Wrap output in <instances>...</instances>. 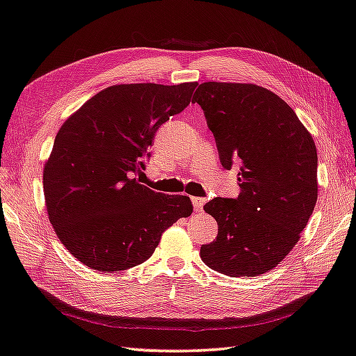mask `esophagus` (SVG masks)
<instances>
[{"instance_id": "esophagus-1", "label": "esophagus", "mask_w": 356, "mask_h": 356, "mask_svg": "<svg viewBox=\"0 0 356 356\" xmlns=\"http://www.w3.org/2000/svg\"><path fill=\"white\" fill-rule=\"evenodd\" d=\"M191 202H193V207H194V210H196V211H200L202 208H204V205H205V199L204 197H193Z\"/></svg>"}]
</instances>
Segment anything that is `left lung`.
I'll return each instance as SVG.
<instances>
[{
    "label": "left lung",
    "mask_w": 356,
    "mask_h": 356,
    "mask_svg": "<svg viewBox=\"0 0 356 356\" xmlns=\"http://www.w3.org/2000/svg\"><path fill=\"white\" fill-rule=\"evenodd\" d=\"M193 102L204 109L222 166L241 165L239 196L204 207L219 232L200 247L202 261L234 277L267 273L296 245L316 205L313 137L281 97L257 85L207 81Z\"/></svg>",
    "instance_id": "left-lung-1"
}]
</instances>
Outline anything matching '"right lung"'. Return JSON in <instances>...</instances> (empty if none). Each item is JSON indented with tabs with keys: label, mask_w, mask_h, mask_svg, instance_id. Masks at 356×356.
<instances>
[{
	"label": "right lung",
	"mask_w": 356,
	"mask_h": 356,
	"mask_svg": "<svg viewBox=\"0 0 356 356\" xmlns=\"http://www.w3.org/2000/svg\"><path fill=\"white\" fill-rule=\"evenodd\" d=\"M196 86H109L61 124L44 163L46 208L63 245L89 268L138 266L166 228L193 213L188 196L156 193L134 176L160 124L182 113Z\"/></svg>",
	"instance_id": "obj_1"
}]
</instances>
